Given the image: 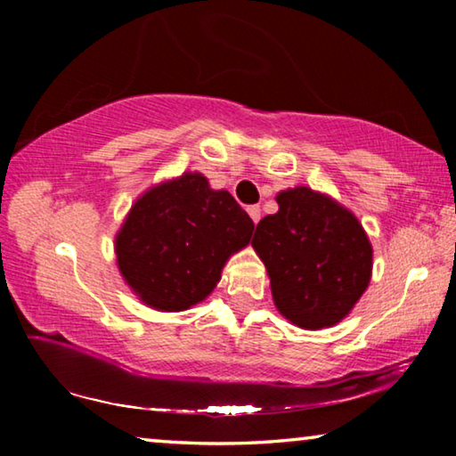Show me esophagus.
<instances>
[{"label": "esophagus", "mask_w": 456, "mask_h": 456, "mask_svg": "<svg viewBox=\"0 0 456 456\" xmlns=\"http://www.w3.org/2000/svg\"><path fill=\"white\" fill-rule=\"evenodd\" d=\"M247 213H249V217L253 219V223H259V219H261V209H259V205H249L247 207Z\"/></svg>", "instance_id": "obj_1"}]
</instances>
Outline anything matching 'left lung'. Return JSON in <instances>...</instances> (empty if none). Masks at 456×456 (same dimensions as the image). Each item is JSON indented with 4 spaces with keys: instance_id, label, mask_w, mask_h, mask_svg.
Listing matches in <instances>:
<instances>
[{
    "instance_id": "obj_1",
    "label": "left lung",
    "mask_w": 456,
    "mask_h": 456,
    "mask_svg": "<svg viewBox=\"0 0 456 456\" xmlns=\"http://www.w3.org/2000/svg\"><path fill=\"white\" fill-rule=\"evenodd\" d=\"M277 205L251 239L277 310L305 330L334 326L368 288L372 245L348 209L312 189L283 191Z\"/></svg>"
}]
</instances>
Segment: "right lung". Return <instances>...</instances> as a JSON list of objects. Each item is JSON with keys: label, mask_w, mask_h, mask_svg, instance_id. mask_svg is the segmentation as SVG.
Instances as JSON below:
<instances>
[{"label": "right lung", "mask_w": 456, "mask_h": 456, "mask_svg": "<svg viewBox=\"0 0 456 456\" xmlns=\"http://www.w3.org/2000/svg\"><path fill=\"white\" fill-rule=\"evenodd\" d=\"M253 221L227 191L184 173L136 200L117 235L122 277L146 305L183 312L209 296L221 269L249 243Z\"/></svg>", "instance_id": "right-lung-1"}]
</instances>
